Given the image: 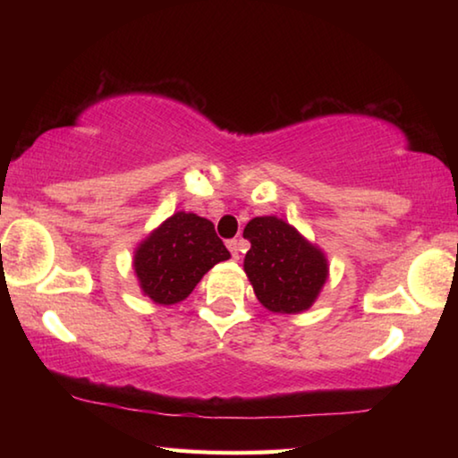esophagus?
<instances>
[{
  "instance_id": "esophagus-1",
  "label": "esophagus",
  "mask_w": 458,
  "mask_h": 458,
  "mask_svg": "<svg viewBox=\"0 0 458 458\" xmlns=\"http://www.w3.org/2000/svg\"><path fill=\"white\" fill-rule=\"evenodd\" d=\"M226 246H228V250L232 252V259L238 260L240 259V252H242V248H244L242 240H236V238L234 240H228Z\"/></svg>"
}]
</instances>
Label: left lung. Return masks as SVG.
I'll return each instance as SVG.
<instances>
[{
  "label": "left lung",
  "instance_id": "8db88e82",
  "mask_svg": "<svg viewBox=\"0 0 458 458\" xmlns=\"http://www.w3.org/2000/svg\"><path fill=\"white\" fill-rule=\"evenodd\" d=\"M244 238L250 240L244 273L260 305L283 315L311 309L329 278V262L321 248L276 216L252 218Z\"/></svg>",
  "mask_w": 458,
  "mask_h": 458
}]
</instances>
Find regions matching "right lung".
Segmentation results:
<instances>
[{
  "label": "right lung",
  "instance_id": "1",
  "mask_svg": "<svg viewBox=\"0 0 458 458\" xmlns=\"http://www.w3.org/2000/svg\"><path fill=\"white\" fill-rule=\"evenodd\" d=\"M230 252L214 224L193 212H175L151 230L133 254L139 289L155 305H175Z\"/></svg>",
  "mask_w": 458,
  "mask_h": 458
}]
</instances>
